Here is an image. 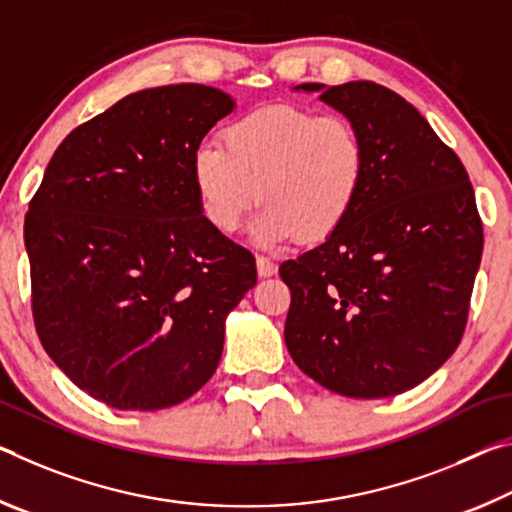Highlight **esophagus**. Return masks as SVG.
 I'll list each match as a JSON object with an SVG mask.
<instances>
[{"label":"esophagus","mask_w":512,"mask_h":512,"mask_svg":"<svg viewBox=\"0 0 512 512\" xmlns=\"http://www.w3.org/2000/svg\"><path fill=\"white\" fill-rule=\"evenodd\" d=\"M256 267H258V276L261 279H267V276H274L276 274V263L270 261L267 256H258L256 258Z\"/></svg>","instance_id":"esophagus-1"}]
</instances>
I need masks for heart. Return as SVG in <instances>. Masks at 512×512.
<instances>
[{"mask_svg": "<svg viewBox=\"0 0 512 512\" xmlns=\"http://www.w3.org/2000/svg\"><path fill=\"white\" fill-rule=\"evenodd\" d=\"M365 167L363 138L347 117L272 104L226 124L222 147H197L190 179L201 217L217 233L238 231L258 199L251 236L279 247L297 236H333L354 211Z\"/></svg>", "mask_w": 512, "mask_h": 512, "instance_id": "1", "label": "heart"}]
</instances>
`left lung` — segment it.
I'll return each instance as SVG.
<instances>
[{
	"label": "left lung",
	"instance_id": "1",
	"mask_svg": "<svg viewBox=\"0 0 512 512\" xmlns=\"http://www.w3.org/2000/svg\"><path fill=\"white\" fill-rule=\"evenodd\" d=\"M358 129L365 181L347 222L281 265L286 345L304 374L354 399L406 392L463 338L483 224L460 158L413 104L374 81L301 83Z\"/></svg>",
	"mask_w": 512,
	"mask_h": 512
}]
</instances>
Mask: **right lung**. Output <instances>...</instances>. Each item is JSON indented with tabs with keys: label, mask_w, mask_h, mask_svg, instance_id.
I'll return each instance as SVG.
<instances>
[{
	"label": "right lung",
	"mask_w": 512,
	"mask_h": 512,
	"mask_svg": "<svg viewBox=\"0 0 512 512\" xmlns=\"http://www.w3.org/2000/svg\"><path fill=\"white\" fill-rule=\"evenodd\" d=\"M236 102L179 83L127 95L67 136L24 217L38 338L74 385L161 410L217 370L224 322L256 286L245 247L201 217L190 161Z\"/></svg>",
	"instance_id": "1"
}]
</instances>
